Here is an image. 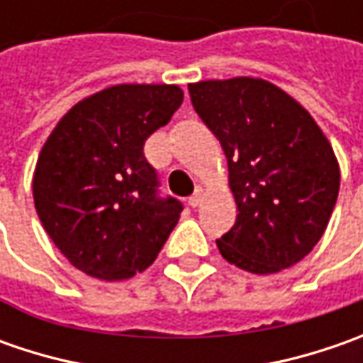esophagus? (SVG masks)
I'll list each match as a JSON object with an SVG mask.
<instances>
[{
  "label": "esophagus",
  "instance_id": "obj_1",
  "mask_svg": "<svg viewBox=\"0 0 363 363\" xmlns=\"http://www.w3.org/2000/svg\"><path fill=\"white\" fill-rule=\"evenodd\" d=\"M203 196H206V188H203V186H198V188H196V194L189 198V206H191V208H198V206L203 202Z\"/></svg>",
  "mask_w": 363,
  "mask_h": 363
}]
</instances>
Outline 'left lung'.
<instances>
[{
  "mask_svg": "<svg viewBox=\"0 0 363 363\" xmlns=\"http://www.w3.org/2000/svg\"><path fill=\"white\" fill-rule=\"evenodd\" d=\"M191 105L228 161L236 224L218 238L230 264L274 274L307 257L328 228L340 163L311 113L264 78L189 82Z\"/></svg>",
  "mask_w": 363,
  "mask_h": 363,
  "instance_id": "1",
  "label": "left lung"
}]
</instances>
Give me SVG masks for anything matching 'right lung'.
<instances>
[{
    "instance_id": "1",
    "label": "right lung",
    "mask_w": 363,
    "mask_h": 363,
    "mask_svg": "<svg viewBox=\"0 0 363 363\" xmlns=\"http://www.w3.org/2000/svg\"><path fill=\"white\" fill-rule=\"evenodd\" d=\"M182 101L177 84H115L68 108L44 141L32 177L35 212L78 271L113 283L157 258L182 203L155 196L143 145Z\"/></svg>"
}]
</instances>
